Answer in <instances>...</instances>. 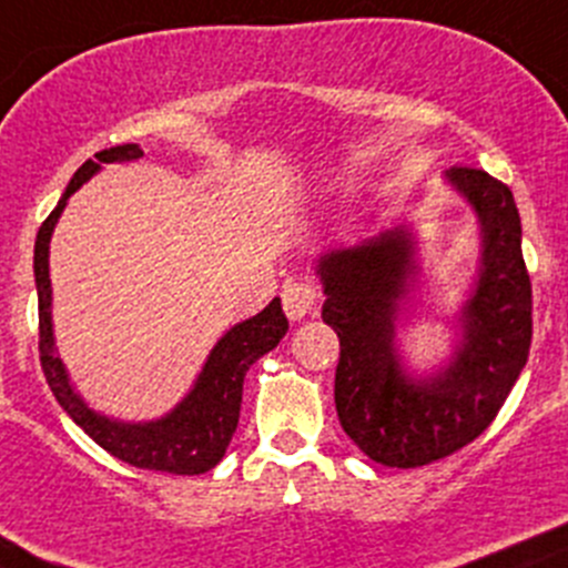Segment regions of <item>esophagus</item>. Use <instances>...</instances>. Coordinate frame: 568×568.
<instances>
[{
    "mask_svg": "<svg viewBox=\"0 0 568 568\" xmlns=\"http://www.w3.org/2000/svg\"><path fill=\"white\" fill-rule=\"evenodd\" d=\"M321 294L316 285L311 283H285L283 285V307L288 313V318H305L307 313L316 311Z\"/></svg>",
    "mask_w": 568,
    "mask_h": 568,
    "instance_id": "1",
    "label": "esophagus"
}]
</instances>
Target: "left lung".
<instances>
[{"label":"left lung","mask_w":568,"mask_h":568,"mask_svg":"<svg viewBox=\"0 0 568 568\" xmlns=\"http://www.w3.org/2000/svg\"><path fill=\"white\" fill-rule=\"evenodd\" d=\"M448 181L478 211L484 268L464 307V343L448 371L412 382L393 348L395 302L412 272V242L387 231L318 261L321 318L337 332L335 409L343 432L385 467H423L456 454L489 428L528 363L532 291L511 189L456 164Z\"/></svg>","instance_id":"obj_1"}]
</instances>
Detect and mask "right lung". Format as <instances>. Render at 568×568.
I'll use <instances>...</instances> for the list:
<instances>
[{
  "label": "right lung",
  "mask_w": 568,
  "mask_h": 568,
  "mask_svg": "<svg viewBox=\"0 0 568 568\" xmlns=\"http://www.w3.org/2000/svg\"><path fill=\"white\" fill-rule=\"evenodd\" d=\"M142 151L136 145H118L109 151L95 153L77 170L68 183L65 194L60 197L57 209L40 225L36 239V283H38V352L40 368L51 393L60 400L62 409L73 417L77 426L84 428L93 443H99L114 459L131 464L140 469H156V473L175 475H200L222 462L233 432L239 426V412H242L244 376L250 365L272 352L283 335L288 332L280 300L268 302L257 316L233 326L225 337L214 346L197 385L189 393V398L170 412L168 417L145 426H131V423H112L106 417L95 415L82 404L77 393L68 385L65 368L54 354L51 341V280H49V239L65 209L68 197L88 181L101 164L106 162H131L140 159Z\"/></svg>",
  "instance_id": "obj_1"
}]
</instances>
